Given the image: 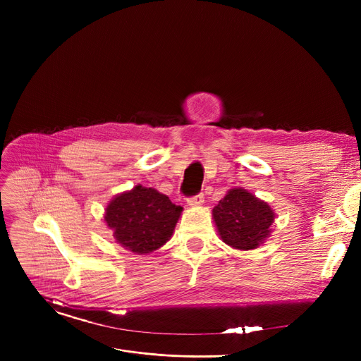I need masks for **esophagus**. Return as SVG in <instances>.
I'll return each instance as SVG.
<instances>
[{
  "label": "esophagus",
  "mask_w": 361,
  "mask_h": 361,
  "mask_svg": "<svg viewBox=\"0 0 361 361\" xmlns=\"http://www.w3.org/2000/svg\"><path fill=\"white\" fill-rule=\"evenodd\" d=\"M187 202H188L190 206H200L204 202V195H203V192H199V194H195V195H191V197H188Z\"/></svg>",
  "instance_id": "esophagus-1"
}]
</instances>
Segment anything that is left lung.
Here are the masks:
<instances>
[{"instance_id":"obj_1","label":"left lung","mask_w":361,"mask_h":361,"mask_svg":"<svg viewBox=\"0 0 361 361\" xmlns=\"http://www.w3.org/2000/svg\"><path fill=\"white\" fill-rule=\"evenodd\" d=\"M212 215L223 241L238 250H251L264 243L274 221L268 203L243 188L228 191Z\"/></svg>"}]
</instances>
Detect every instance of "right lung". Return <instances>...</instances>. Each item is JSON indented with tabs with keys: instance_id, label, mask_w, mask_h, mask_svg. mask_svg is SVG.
Masks as SVG:
<instances>
[{
	"instance_id": "add662e5",
	"label": "right lung",
	"mask_w": 361,
	"mask_h": 361,
	"mask_svg": "<svg viewBox=\"0 0 361 361\" xmlns=\"http://www.w3.org/2000/svg\"><path fill=\"white\" fill-rule=\"evenodd\" d=\"M182 207L154 188L141 185L117 195L106 207L105 221L126 250L146 255L166 244L173 235Z\"/></svg>"
}]
</instances>
